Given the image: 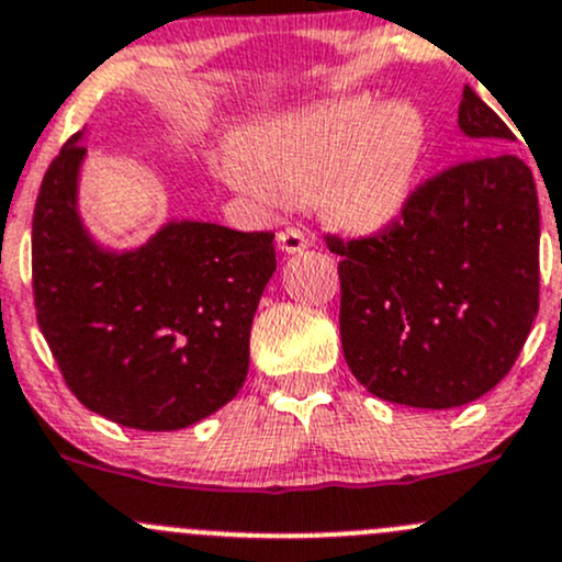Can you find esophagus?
<instances>
[{
    "instance_id": "34e87169",
    "label": "esophagus",
    "mask_w": 562,
    "mask_h": 562,
    "mask_svg": "<svg viewBox=\"0 0 562 562\" xmlns=\"http://www.w3.org/2000/svg\"><path fill=\"white\" fill-rule=\"evenodd\" d=\"M277 245H280L282 252H301L310 247V236H306L296 226H288L277 234Z\"/></svg>"
}]
</instances>
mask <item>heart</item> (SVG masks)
<instances>
[{
  "mask_svg": "<svg viewBox=\"0 0 562 562\" xmlns=\"http://www.w3.org/2000/svg\"><path fill=\"white\" fill-rule=\"evenodd\" d=\"M425 153V121L406 102H330L252 126L245 147L217 156L228 186L258 199L306 202L350 232H380L401 217Z\"/></svg>",
  "mask_w": 562,
  "mask_h": 562,
  "instance_id": "obj_1",
  "label": "heart"
}]
</instances>
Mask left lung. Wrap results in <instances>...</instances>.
<instances>
[{"instance_id":"left-lung-1","label":"left lung","mask_w":562,"mask_h":562,"mask_svg":"<svg viewBox=\"0 0 562 562\" xmlns=\"http://www.w3.org/2000/svg\"><path fill=\"white\" fill-rule=\"evenodd\" d=\"M458 126L493 153L412 191L395 223L341 256L345 360L376 398L417 409L476 401L509 374L539 312V196L512 128L463 88Z\"/></svg>"}]
</instances>
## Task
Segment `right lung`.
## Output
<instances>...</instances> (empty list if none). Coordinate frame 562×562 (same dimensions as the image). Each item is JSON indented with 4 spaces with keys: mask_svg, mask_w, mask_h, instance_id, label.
Returning <instances> with one entry per match:
<instances>
[{
    "mask_svg": "<svg viewBox=\"0 0 562 562\" xmlns=\"http://www.w3.org/2000/svg\"><path fill=\"white\" fill-rule=\"evenodd\" d=\"M80 137L53 158L34 206L40 330L82 406L126 428H188L245 382L274 234L175 221L137 250H104L78 215Z\"/></svg>",
    "mask_w": 562,
    "mask_h": 562,
    "instance_id": "obj_1",
    "label": "right lung"
}]
</instances>
